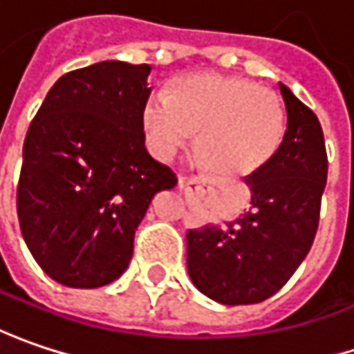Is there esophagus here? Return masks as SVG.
I'll return each mask as SVG.
<instances>
[{"instance_id": "34e87169", "label": "esophagus", "mask_w": 354, "mask_h": 354, "mask_svg": "<svg viewBox=\"0 0 354 354\" xmlns=\"http://www.w3.org/2000/svg\"><path fill=\"white\" fill-rule=\"evenodd\" d=\"M178 184H180V188H198L202 182H200V178H184L180 176L178 178Z\"/></svg>"}]
</instances>
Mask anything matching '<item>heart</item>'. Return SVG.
Instances as JSON below:
<instances>
[{"label":"heart","mask_w":354,"mask_h":354,"mask_svg":"<svg viewBox=\"0 0 354 354\" xmlns=\"http://www.w3.org/2000/svg\"><path fill=\"white\" fill-rule=\"evenodd\" d=\"M142 131L158 160H170L198 131L196 148L214 172L248 176L277 154L285 111L273 91L254 81L198 73L178 79L170 93L148 95Z\"/></svg>","instance_id":"heart-1"}]
</instances>
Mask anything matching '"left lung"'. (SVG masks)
I'll list each match as a JSON object with an SVG mask.
<instances>
[{
  "mask_svg": "<svg viewBox=\"0 0 354 354\" xmlns=\"http://www.w3.org/2000/svg\"><path fill=\"white\" fill-rule=\"evenodd\" d=\"M287 131L277 154L245 178L250 209L186 232L188 275L209 299L252 305L275 295L307 257L327 184V152L315 113L279 83Z\"/></svg>",
  "mask_w": 354,
  "mask_h": 354,
  "instance_id": "8db88e82",
  "label": "left lung"
}]
</instances>
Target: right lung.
<instances>
[{"label": "right lung", "instance_id": "add662e5", "mask_svg": "<svg viewBox=\"0 0 354 354\" xmlns=\"http://www.w3.org/2000/svg\"><path fill=\"white\" fill-rule=\"evenodd\" d=\"M150 65L102 61L63 75L24 142L17 216L25 243L57 283L95 289L131 263L152 198L176 186L145 147Z\"/></svg>", "mask_w": 354, "mask_h": 354}]
</instances>
